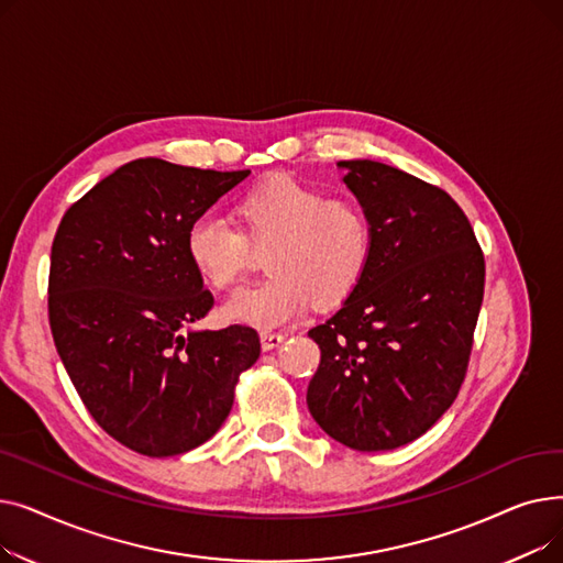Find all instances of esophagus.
<instances>
[{
    "instance_id": "34e87169",
    "label": "esophagus",
    "mask_w": 563,
    "mask_h": 563,
    "mask_svg": "<svg viewBox=\"0 0 563 563\" xmlns=\"http://www.w3.org/2000/svg\"><path fill=\"white\" fill-rule=\"evenodd\" d=\"M260 342H262L264 351H274L285 342V335L283 333H262Z\"/></svg>"
}]
</instances>
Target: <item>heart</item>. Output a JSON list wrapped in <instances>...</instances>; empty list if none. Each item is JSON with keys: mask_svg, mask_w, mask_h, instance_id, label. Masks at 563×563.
I'll list each match as a JSON object with an SVG mask.
<instances>
[{"mask_svg": "<svg viewBox=\"0 0 563 563\" xmlns=\"http://www.w3.org/2000/svg\"><path fill=\"white\" fill-rule=\"evenodd\" d=\"M234 230L214 217H198L185 234L196 274L217 291H232L266 251L272 276L223 308L230 321L278 329L310 303L333 308L363 283L374 251V230L356 200L329 198L291 175H274L232 205Z\"/></svg>", "mask_w": 563, "mask_h": 563, "instance_id": "b5f03b06", "label": "heart"}]
</instances>
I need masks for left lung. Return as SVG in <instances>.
I'll use <instances>...</instances> for the list:
<instances>
[{
    "label": "left lung",
    "instance_id": "left-lung-1",
    "mask_svg": "<svg viewBox=\"0 0 563 563\" xmlns=\"http://www.w3.org/2000/svg\"><path fill=\"white\" fill-rule=\"evenodd\" d=\"M340 166L372 221L374 251L358 289L308 331L321 361L306 399L314 422L342 445L383 452L427 433L454 404L486 264L448 191L380 162Z\"/></svg>",
    "mask_w": 563,
    "mask_h": 563
}]
</instances>
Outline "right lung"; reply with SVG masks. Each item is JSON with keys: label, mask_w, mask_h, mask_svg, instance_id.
I'll return each instance as SVG.
<instances>
[{"label": "right lung", "mask_w": 563, "mask_h": 563, "mask_svg": "<svg viewBox=\"0 0 563 563\" xmlns=\"http://www.w3.org/2000/svg\"><path fill=\"white\" fill-rule=\"evenodd\" d=\"M249 173L134 159L73 202L54 234L56 351L86 410L136 454L177 456L210 440L260 358V335L242 323L183 333L214 306L187 228Z\"/></svg>", "instance_id": "1"}]
</instances>
